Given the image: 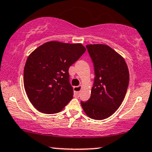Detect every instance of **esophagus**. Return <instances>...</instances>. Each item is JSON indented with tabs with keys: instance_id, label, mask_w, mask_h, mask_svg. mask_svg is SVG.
<instances>
[{
	"instance_id": "1",
	"label": "esophagus",
	"mask_w": 152,
	"mask_h": 152,
	"mask_svg": "<svg viewBox=\"0 0 152 152\" xmlns=\"http://www.w3.org/2000/svg\"><path fill=\"white\" fill-rule=\"evenodd\" d=\"M81 86H75L74 87V95L76 96H79L80 94V91L81 90Z\"/></svg>"
}]
</instances>
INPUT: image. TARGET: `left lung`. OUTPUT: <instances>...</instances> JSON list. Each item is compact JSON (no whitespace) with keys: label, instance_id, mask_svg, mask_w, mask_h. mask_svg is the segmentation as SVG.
I'll return each mask as SVG.
<instances>
[{"label":"left lung","instance_id":"8db88e82","mask_svg":"<svg viewBox=\"0 0 152 152\" xmlns=\"http://www.w3.org/2000/svg\"><path fill=\"white\" fill-rule=\"evenodd\" d=\"M93 62L95 78L88 101H80L90 118L102 120L111 116L121 106L129 83V72L124 59L102 44L86 45Z\"/></svg>","mask_w":152,"mask_h":152}]
</instances>
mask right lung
Segmentation results:
<instances>
[{"label": "right lung", "mask_w": 152, "mask_h": 152, "mask_svg": "<svg viewBox=\"0 0 152 152\" xmlns=\"http://www.w3.org/2000/svg\"><path fill=\"white\" fill-rule=\"evenodd\" d=\"M85 52L80 43L50 41L28 57L24 69V89L38 111L56 114L71 101L74 90L69 68Z\"/></svg>", "instance_id": "right-lung-1"}]
</instances>
